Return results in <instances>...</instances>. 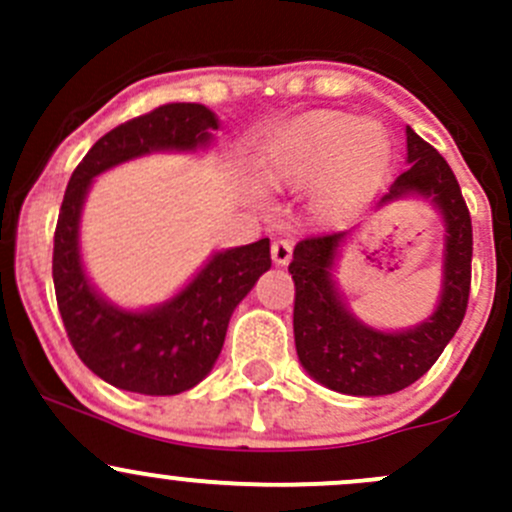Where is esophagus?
<instances>
[{"label":"esophagus","mask_w":512,"mask_h":512,"mask_svg":"<svg viewBox=\"0 0 512 512\" xmlns=\"http://www.w3.org/2000/svg\"><path fill=\"white\" fill-rule=\"evenodd\" d=\"M272 260H275V265L285 267L289 265V260H292V240H275L272 242Z\"/></svg>","instance_id":"obj_1"}]
</instances>
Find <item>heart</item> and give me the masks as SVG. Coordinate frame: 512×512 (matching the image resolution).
<instances>
[{
	"instance_id": "1",
	"label": "heart",
	"mask_w": 512,
	"mask_h": 512,
	"mask_svg": "<svg viewBox=\"0 0 512 512\" xmlns=\"http://www.w3.org/2000/svg\"><path fill=\"white\" fill-rule=\"evenodd\" d=\"M389 153L379 123L339 111H317L299 118L272 141L260 163V178L270 188L324 180V203L344 208L374 190L389 165Z\"/></svg>"
}]
</instances>
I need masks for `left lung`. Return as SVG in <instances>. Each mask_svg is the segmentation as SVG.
Listing matches in <instances>:
<instances>
[{
	"label": "left lung",
	"instance_id": "obj_1",
	"mask_svg": "<svg viewBox=\"0 0 512 512\" xmlns=\"http://www.w3.org/2000/svg\"><path fill=\"white\" fill-rule=\"evenodd\" d=\"M406 151L411 165L381 195L376 210L418 195L441 213L443 280L431 317L401 332H381L349 312L332 275L347 232L304 237L289 262L297 356L314 381L339 394L386 396L411 386L436 364L466 317L473 227L461 185L446 158L411 126H406Z\"/></svg>",
	"mask_w": 512,
	"mask_h": 512
}]
</instances>
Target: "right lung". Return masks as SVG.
<instances>
[{"label": "right lung", "instance_id": "add662e5", "mask_svg": "<svg viewBox=\"0 0 512 512\" xmlns=\"http://www.w3.org/2000/svg\"><path fill=\"white\" fill-rule=\"evenodd\" d=\"M218 126L200 103H165L98 138L66 185L51 260L56 304L79 359L116 389L173 396L200 384L218 361L235 307L272 267L267 237L215 252L175 297L143 312L111 304L86 277L79 223L96 175L153 151H198Z\"/></svg>", "mask_w": 512, "mask_h": 512}]
</instances>
